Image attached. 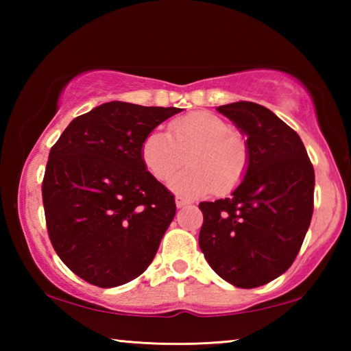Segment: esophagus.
Returning a JSON list of instances; mask_svg holds the SVG:
<instances>
[{"label":"esophagus","instance_id":"obj_1","mask_svg":"<svg viewBox=\"0 0 351 351\" xmlns=\"http://www.w3.org/2000/svg\"><path fill=\"white\" fill-rule=\"evenodd\" d=\"M175 203H176V207H184V206L190 204V201L186 199V198H182V197H176L175 198Z\"/></svg>","mask_w":351,"mask_h":351}]
</instances>
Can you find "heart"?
Returning <instances> with one entry per match:
<instances>
[{"label":"heart","mask_w":351,"mask_h":351,"mask_svg":"<svg viewBox=\"0 0 351 351\" xmlns=\"http://www.w3.org/2000/svg\"><path fill=\"white\" fill-rule=\"evenodd\" d=\"M170 182L184 197H199L213 189L230 192L243 181L249 165V148L241 134L223 117L207 111L190 112L170 123V134L161 130L148 133L142 142L141 158L158 181Z\"/></svg>","instance_id":"1"}]
</instances>
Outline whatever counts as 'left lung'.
Returning a JSON list of instances; mask_svg holds the SVG:
<instances>
[{"label":"left lung","mask_w":351,"mask_h":351,"mask_svg":"<svg viewBox=\"0 0 351 351\" xmlns=\"http://www.w3.org/2000/svg\"><path fill=\"white\" fill-rule=\"evenodd\" d=\"M217 110L246 134L249 165L232 197L199 203V247L226 282L257 288L282 276L300 251L314 169L299 134L271 110L245 100Z\"/></svg>","instance_id":"1"}]
</instances>
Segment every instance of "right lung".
Wrapping results in <instances>:
<instances>
[{
	"mask_svg": "<svg viewBox=\"0 0 351 351\" xmlns=\"http://www.w3.org/2000/svg\"><path fill=\"white\" fill-rule=\"evenodd\" d=\"M181 108L108 102L75 117L52 145L41 195L58 257L83 280L114 288L152 263L175 197L141 158L142 142Z\"/></svg>",
	"mask_w": 351,
	"mask_h": 351,
	"instance_id": "obj_1",
	"label": "right lung"
}]
</instances>
